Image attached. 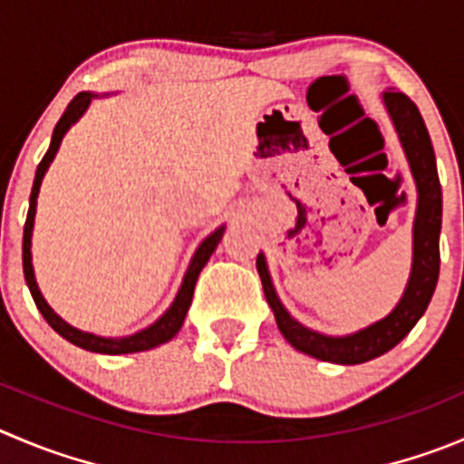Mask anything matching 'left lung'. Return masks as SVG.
<instances>
[{"label": "left lung", "instance_id": "1", "mask_svg": "<svg viewBox=\"0 0 464 464\" xmlns=\"http://www.w3.org/2000/svg\"><path fill=\"white\" fill-rule=\"evenodd\" d=\"M387 113L399 134L408 157L414 184H417V214L412 225V271L399 305L369 328H362L343 337L314 333L294 319L277 298L264 255H257V273L262 277L264 294L276 314V324L286 342L295 351L334 364H362L382 353L392 351L410 330L417 325L433 298L440 276V229H442V187H440L435 152L430 145L426 122L417 104L399 91L382 92Z\"/></svg>", "mask_w": 464, "mask_h": 464}]
</instances>
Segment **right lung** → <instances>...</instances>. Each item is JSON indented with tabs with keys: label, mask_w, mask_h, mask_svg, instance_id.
Instances as JSON below:
<instances>
[{
	"label": "right lung",
	"mask_w": 464,
	"mask_h": 464,
	"mask_svg": "<svg viewBox=\"0 0 464 464\" xmlns=\"http://www.w3.org/2000/svg\"><path fill=\"white\" fill-rule=\"evenodd\" d=\"M92 97H95L92 92H79V95H74V100L68 104V109L63 111L61 121L56 122L54 134H52L50 150L45 152L43 161L38 163L36 178H34V187H31V196H29V214H26L24 237H22V268H24L26 286H29L31 295H34V303H36V307L41 310V314L45 316L47 324H50L52 328L61 334V337L68 339L70 343L83 348V351L104 353V355H122V353L150 351V348L161 346V343L170 342V339L179 333V328H182V324H184V316H187L188 307H191L193 289H196L198 276H200V271L205 268V264L209 262L211 253H214L216 246H218L225 227L220 225L216 232H211V235L207 237L200 246H198L196 255H193L191 264H188V268H187V276H184V280H182V286H179L178 295H175L173 305H170L169 310L163 312V314L159 316L152 325H148L145 330H140V333H136V334H130V337L113 339V337H97V334L83 333V330H77V328H72L70 324H65V321L61 319V316L56 314L50 305H47V301L43 298L41 289H38V285H36L34 264H31V232H34L36 200H38V191H41L43 178H45L47 169H50V163L54 161L56 152H59V145H61V140H63L65 131H68L70 127H72L74 122L83 116V111L88 109V104H91Z\"/></svg>",
	"instance_id": "right-lung-1"
}]
</instances>
